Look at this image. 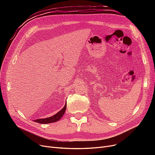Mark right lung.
Here are the masks:
<instances>
[{"label":"right lung","instance_id":"obj_1","mask_svg":"<svg viewBox=\"0 0 155 155\" xmlns=\"http://www.w3.org/2000/svg\"><path fill=\"white\" fill-rule=\"evenodd\" d=\"M66 109H67V102L65 104L63 108L61 110H60L58 113H56L54 116L48 118L36 119V120H34V121L36 122V123H40V124H48V123H54V122L58 121L63 117V114L65 112V110H66Z\"/></svg>","mask_w":155,"mask_h":155}]
</instances>
